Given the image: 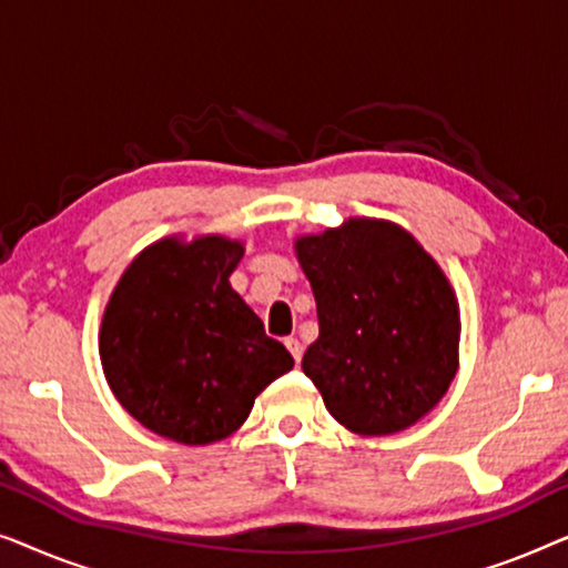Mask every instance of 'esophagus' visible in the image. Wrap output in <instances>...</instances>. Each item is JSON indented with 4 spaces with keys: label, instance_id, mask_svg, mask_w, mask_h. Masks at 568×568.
Returning <instances> with one entry per match:
<instances>
[{
    "label": "esophagus",
    "instance_id": "1",
    "mask_svg": "<svg viewBox=\"0 0 568 568\" xmlns=\"http://www.w3.org/2000/svg\"><path fill=\"white\" fill-rule=\"evenodd\" d=\"M284 344H286V348H290V354L294 356V362H300V359H302V352H305L300 341H297V338H286Z\"/></svg>",
    "mask_w": 568,
    "mask_h": 568
}]
</instances>
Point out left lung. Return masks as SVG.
I'll list each match as a JSON object with an SVG mask.
<instances>
[{
    "label": "left lung",
    "mask_w": 568,
    "mask_h": 568,
    "mask_svg": "<svg viewBox=\"0 0 568 568\" xmlns=\"http://www.w3.org/2000/svg\"><path fill=\"white\" fill-rule=\"evenodd\" d=\"M294 253L321 325L302 372L331 416L362 437L422 422L460 367V305L439 263L408 230L375 216L300 235Z\"/></svg>",
    "instance_id": "8db88e82"
}]
</instances>
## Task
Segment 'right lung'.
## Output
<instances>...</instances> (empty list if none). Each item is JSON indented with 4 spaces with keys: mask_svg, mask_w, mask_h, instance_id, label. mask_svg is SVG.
I'll return each instance as SVG.
<instances>
[{
    "mask_svg": "<svg viewBox=\"0 0 568 568\" xmlns=\"http://www.w3.org/2000/svg\"><path fill=\"white\" fill-rule=\"evenodd\" d=\"M243 240L162 237L146 245L108 300L100 364L115 400L146 429L204 447L235 434L258 395L294 367L232 290Z\"/></svg>",
    "mask_w": 568,
    "mask_h": 568,
    "instance_id": "add662e5",
    "label": "right lung"
}]
</instances>
